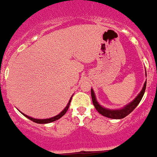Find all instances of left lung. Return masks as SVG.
Wrapping results in <instances>:
<instances>
[{
	"label": "left lung",
	"instance_id": "8db88e82",
	"mask_svg": "<svg viewBox=\"0 0 157 157\" xmlns=\"http://www.w3.org/2000/svg\"><path fill=\"white\" fill-rule=\"evenodd\" d=\"M147 75V74H146ZM146 81L144 84V87L142 90L140 91V93L138 94V96L134 99L133 101L130 102L128 105H127L126 106L121 109H115V110H113V109H105V108L102 107L101 105H100V104L97 102L96 97H95L94 92L92 89H91V96H92V100H93V103L94 105L95 109H97V112L99 113H101V115H103L104 117H109V118H111V119H122L124 117H125L126 116H128V114L133 111L134 109H136V107L139 105V103L141 101L142 97L144 96V93L145 92L146 89Z\"/></svg>",
	"mask_w": 157,
	"mask_h": 157
}]
</instances>
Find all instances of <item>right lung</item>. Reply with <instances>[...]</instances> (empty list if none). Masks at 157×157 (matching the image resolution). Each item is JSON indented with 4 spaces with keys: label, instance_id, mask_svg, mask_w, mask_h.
Here are the masks:
<instances>
[{
    "label": "right lung",
    "instance_id": "add662e5",
    "mask_svg": "<svg viewBox=\"0 0 157 157\" xmlns=\"http://www.w3.org/2000/svg\"><path fill=\"white\" fill-rule=\"evenodd\" d=\"M71 100H72V97L70 98V100H69V101H68V105H67V106L65 108H64V109L63 110L62 112L60 113H59L58 115L55 116V117H51V118H48V119H35V118H33V117H29V116L25 115V114H24V113H22L25 117H26L28 118V119H29L30 121H33V122H35V123H37V124H48V123H51V122H53V121H56V120L60 119V117H62L66 113V112L68 111V108H69V105H70V102H71Z\"/></svg>",
    "mask_w": 157,
    "mask_h": 157
}]
</instances>
